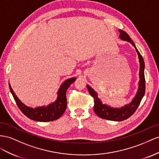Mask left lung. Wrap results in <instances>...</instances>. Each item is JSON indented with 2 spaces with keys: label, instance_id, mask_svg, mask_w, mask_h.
Masks as SVG:
<instances>
[{
  "label": "left lung",
  "instance_id": "8db88e82",
  "mask_svg": "<svg viewBox=\"0 0 159 159\" xmlns=\"http://www.w3.org/2000/svg\"><path fill=\"white\" fill-rule=\"evenodd\" d=\"M119 38L125 41L129 42L132 44L134 47L136 51L137 52L139 60L140 63L139 69V88L137 94L133 98L132 101L130 103L125 105L120 108H114L108 106L106 104H102V101L98 98V94L97 92L89 85H87L89 92L90 95L94 98V111L96 114L104 119L113 120V121H122L127 119L131 115L134 114V112L137 109L140 105L143 97L145 93V79H144V62L141 54L139 52L138 49L136 47L134 43L131 40L129 34L125 31L119 29Z\"/></svg>",
  "mask_w": 159,
  "mask_h": 159
}]
</instances>
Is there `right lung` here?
<instances>
[{
  "instance_id": "1",
  "label": "right lung",
  "mask_w": 159,
  "mask_h": 159,
  "mask_svg": "<svg viewBox=\"0 0 159 159\" xmlns=\"http://www.w3.org/2000/svg\"><path fill=\"white\" fill-rule=\"evenodd\" d=\"M75 80L76 77H72L70 79H66L64 83H62L57 91V97L55 101L49 104L47 106L37 107L35 108H32L25 105L13 91L10 83H9V89L15 100L18 107L25 116L35 121L49 122L58 119L65 112L66 108V90L70 85Z\"/></svg>"
}]
</instances>
